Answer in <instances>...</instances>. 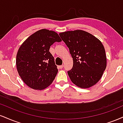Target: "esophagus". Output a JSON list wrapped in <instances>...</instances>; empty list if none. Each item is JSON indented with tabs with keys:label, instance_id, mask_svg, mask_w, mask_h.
<instances>
[{
	"label": "esophagus",
	"instance_id": "esophagus-1",
	"mask_svg": "<svg viewBox=\"0 0 123 123\" xmlns=\"http://www.w3.org/2000/svg\"><path fill=\"white\" fill-rule=\"evenodd\" d=\"M63 67V65H62L59 66V68H60V69H62Z\"/></svg>",
	"mask_w": 123,
	"mask_h": 123
}]
</instances>
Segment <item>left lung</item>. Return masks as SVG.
Masks as SVG:
<instances>
[{
  "label": "left lung",
  "mask_w": 123,
  "mask_h": 123,
  "mask_svg": "<svg viewBox=\"0 0 123 123\" xmlns=\"http://www.w3.org/2000/svg\"><path fill=\"white\" fill-rule=\"evenodd\" d=\"M73 58V65L68 74L72 82L81 88L95 85L106 66L105 51L100 40L78 30L59 34Z\"/></svg>",
  "instance_id": "8db88e82"
}]
</instances>
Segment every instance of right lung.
<instances>
[{"label": "right lung", "instance_id": "add662e5", "mask_svg": "<svg viewBox=\"0 0 123 123\" xmlns=\"http://www.w3.org/2000/svg\"><path fill=\"white\" fill-rule=\"evenodd\" d=\"M57 32L47 29L37 31L19 47L16 65L22 80L31 88L42 90L52 83L58 72L50 47L61 42Z\"/></svg>", "mask_w": 123, "mask_h": 123}]
</instances>
